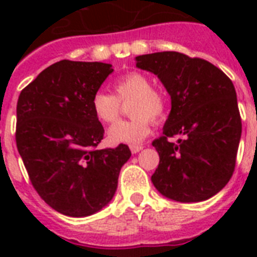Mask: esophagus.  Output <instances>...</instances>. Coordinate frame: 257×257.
<instances>
[{
  "mask_svg": "<svg viewBox=\"0 0 257 257\" xmlns=\"http://www.w3.org/2000/svg\"><path fill=\"white\" fill-rule=\"evenodd\" d=\"M129 148H131V152L132 153H137V152H140L141 149L144 148V147H143V145H139V144H133V145H131Z\"/></svg>",
  "mask_w": 257,
  "mask_h": 257,
  "instance_id": "34e87169",
  "label": "esophagus"
}]
</instances>
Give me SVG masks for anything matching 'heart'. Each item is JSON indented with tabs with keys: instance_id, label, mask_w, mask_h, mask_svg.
Masks as SVG:
<instances>
[{
	"instance_id": "1",
	"label": "heart",
	"mask_w": 257,
	"mask_h": 257,
	"mask_svg": "<svg viewBox=\"0 0 257 257\" xmlns=\"http://www.w3.org/2000/svg\"><path fill=\"white\" fill-rule=\"evenodd\" d=\"M116 94L97 92L92 98V109L98 121L112 124L121 113V102H128L132 118L112 125L108 140L113 144H137L148 136L152 121L160 122L168 112V97L153 88L152 80L140 72H128L113 82Z\"/></svg>"
}]
</instances>
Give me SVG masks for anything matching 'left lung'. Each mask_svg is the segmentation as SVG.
I'll return each instance as SVG.
<instances>
[{
  "label": "left lung",
  "mask_w": 257,
  "mask_h": 257,
  "mask_svg": "<svg viewBox=\"0 0 257 257\" xmlns=\"http://www.w3.org/2000/svg\"><path fill=\"white\" fill-rule=\"evenodd\" d=\"M168 90L172 109L163 136L153 141L160 156L152 183L165 197L204 201L231 180L241 137L237 97L231 78L207 60L179 52L136 57ZM179 137L176 143L169 140Z\"/></svg>",
  "instance_id": "obj_1"
}]
</instances>
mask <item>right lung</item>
<instances>
[{
	"mask_svg": "<svg viewBox=\"0 0 257 257\" xmlns=\"http://www.w3.org/2000/svg\"><path fill=\"white\" fill-rule=\"evenodd\" d=\"M112 65L62 60L25 86L17 101L16 144L30 183L54 211L96 213L112 200L128 145L97 149L104 128L92 98Z\"/></svg>",
	"mask_w": 257,
	"mask_h": 257,
	"instance_id": "right-lung-1",
	"label": "right lung"
}]
</instances>
